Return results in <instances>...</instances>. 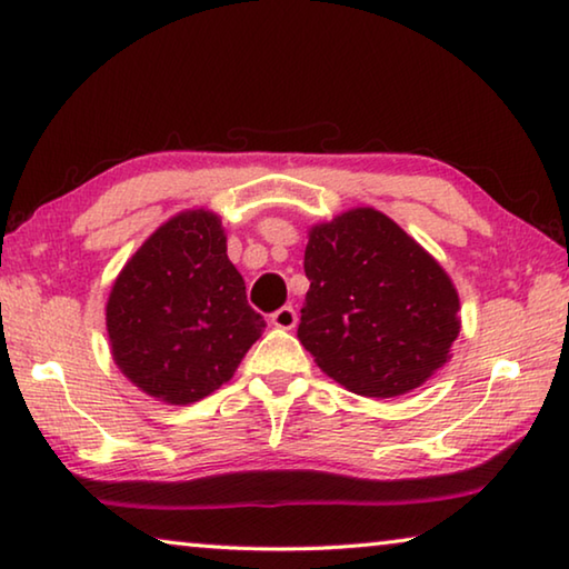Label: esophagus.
I'll list each match as a JSON object with an SVG mask.
<instances>
[{
	"label": "esophagus",
	"mask_w": 569,
	"mask_h": 569,
	"mask_svg": "<svg viewBox=\"0 0 569 569\" xmlns=\"http://www.w3.org/2000/svg\"><path fill=\"white\" fill-rule=\"evenodd\" d=\"M296 321H299V317H296V309H293V306H281V309L270 313V323H273L276 329L291 331V329L296 327Z\"/></svg>",
	"instance_id": "esophagus-1"
}]
</instances>
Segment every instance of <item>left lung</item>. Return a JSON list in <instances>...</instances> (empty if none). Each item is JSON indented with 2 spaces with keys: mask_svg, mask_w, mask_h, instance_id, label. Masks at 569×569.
<instances>
[{
  "mask_svg": "<svg viewBox=\"0 0 569 569\" xmlns=\"http://www.w3.org/2000/svg\"><path fill=\"white\" fill-rule=\"evenodd\" d=\"M299 339L331 380L367 398L420 387L461 331L456 286L398 222L357 207L309 230Z\"/></svg>",
  "mask_w": 569,
  "mask_h": 569,
  "instance_id": "left-lung-1",
  "label": "left lung"
}]
</instances>
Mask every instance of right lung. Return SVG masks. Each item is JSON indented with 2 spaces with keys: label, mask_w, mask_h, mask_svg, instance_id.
I'll list each match as a JSON object with an SVG mask.
<instances>
[{
  "label": "right lung",
  "mask_w": 569,
  "mask_h": 569,
  "mask_svg": "<svg viewBox=\"0 0 569 569\" xmlns=\"http://www.w3.org/2000/svg\"><path fill=\"white\" fill-rule=\"evenodd\" d=\"M113 362L151 398L189 405L236 375L266 321L214 212L187 210L133 252L106 303Z\"/></svg>",
  "instance_id": "1"
}]
</instances>
